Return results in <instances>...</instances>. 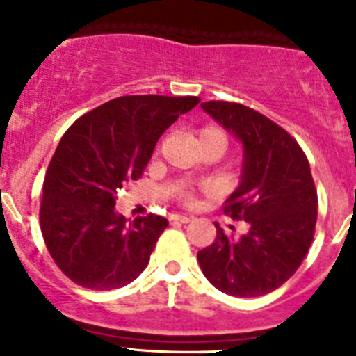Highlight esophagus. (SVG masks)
Listing matches in <instances>:
<instances>
[{"mask_svg":"<svg viewBox=\"0 0 356 356\" xmlns=\"http://www.w3.org/2000/svg\"><path fill=\"white\" fill-rule=\"evenodd\" d=\"M191 219H193V217L181 216V213H171V216H169V221L171 222H188Z\"/></svg>","mask_w":356,"mask_h":356,"instance_id":"1","label":"esophagus"}]
</instances>
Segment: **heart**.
Listing matches in <instances>:
<instances>
[{"instance_id":"heart-1","label":"heart","mask_w":356,"mask_h":356,"mask_svg":"<svg viewBox=\"0 0 356 356\" xmlns=\"http://www.w3.org/2000/svg\"><path fill=\"white\" fill-rule=\"evenodd\" d=\"M197 143L205 144V143H221L222 146L226 147L228 144V137H226L225 130H221L219 127H205L197 131ZM176 196L178 200L184 203V205L191 207L194 205V188L188 187V185H181L178 191H176Z\"/></svg>"}]
</instances>
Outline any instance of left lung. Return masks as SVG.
<instances>
[{
    "label": "left lung",
    "mask_w": 356,
    "mask_h": 356,
    "mask_svg": "<svg viewBox=\"0 0 356 356\" xmlns=\"http://www.w3.org/2000/svg\"><path fill=\"white\" fill-rule=\"evenodd\" d=\"M201 108L244 147L241 185L225 213L250 225L241 238L219 225L216 241L197 253L210 284L235 298H257L284 285L303 262L317 221V193L300 144L271 119L241 103L207 102Z\"/></svg>",
    "instance_id": "1"
}]
</instances>
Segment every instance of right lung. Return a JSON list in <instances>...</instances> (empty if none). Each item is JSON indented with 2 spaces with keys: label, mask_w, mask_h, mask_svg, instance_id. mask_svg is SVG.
Returning a JSON list of instances; mask_svg holds the SVG:
<instances>
[{
  "label": "right lung",
  "mask_w": 356,
  "mask_h": 356,
  "mask_svg": "<svg viewBox=\"0 0 356 356\" xmlns=\"http://www.w3.org/2000/svg\"><path fill=\"white\" fill-rule=\"evenodd\" d=\"M196 96H121L90 110L64 134L46 171L40 232L51 259L74 284L112 291L146 269L162 216L127 217L115 212V194L139 180L156 140Z\"/></svg>",
  "instance_id": "obj_1"
}]
</instances>
